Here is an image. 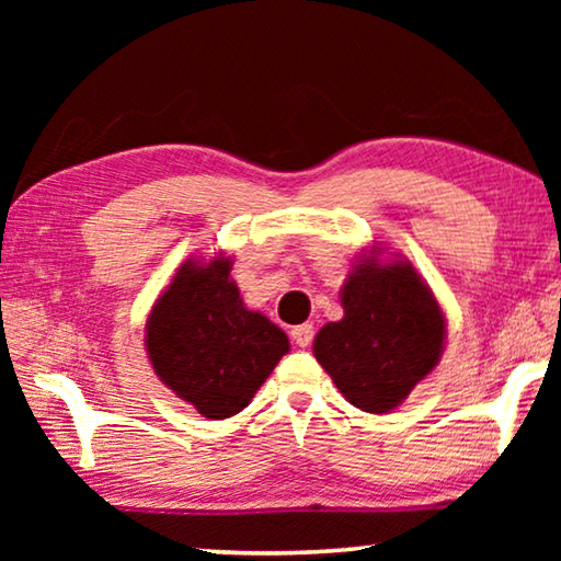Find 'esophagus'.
Returning a JSON list of instances; mask_svg holds the SVG:
<instances>
[{
  "label": "esophagus",
  "instance_id": "esophagus-1",
  "mask_svg": "<svg viewBox=\"0 0 561 561\" xmlns=\"http://www.w3.org/2000/svg\"><path fill=\"white\" fill-rule=\"evenodd\" d=\"M291 339H294V344H297L299 348H307L311 344V339H314V327H311V324L294 327L291 329Z\"/></svg>",
  "mask_w": 561,
  "mask_h": 561
}]
</instances>
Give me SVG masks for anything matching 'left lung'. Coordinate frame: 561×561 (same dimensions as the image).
Instances as JSON below:
<instances>
[{"label": "left lung", "mask_w": 561, "mask_h": 561, "mask_svg": "<svg viewBox=\"0 0 561 561\" xmlns=\"http://www.w3.org/2000/svg\"><path fill=\"white\" fill-rule=\"evenodd\" d=\"M344 319L314 339V356L351 405L388 413L443 356L445 317L408 260H360L341 287Z\"/></svg>", "instance_id": "obj_1"}]
</instances>
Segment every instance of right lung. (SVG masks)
I'll list each match as a JSON object with an SVG mask.
<instances>
[{
	"mask_svg": "<svg viewBox=\"0 0 561 561\" xmlns=\"http://www.w3.org/2000/svg\"><path fill=\"white\" fill-rule=\"evenodd\" d=\"M230 270L225 254L210 262L187 260L146 321L156 376L210 421L250 405L289 351L277 324L244 307Z\"/></svg>",
	"mask_w": 561,
	"mask_h": 561,
	"instance_id": "add662e5",
	"label": "right lung"
}]
</instances>
